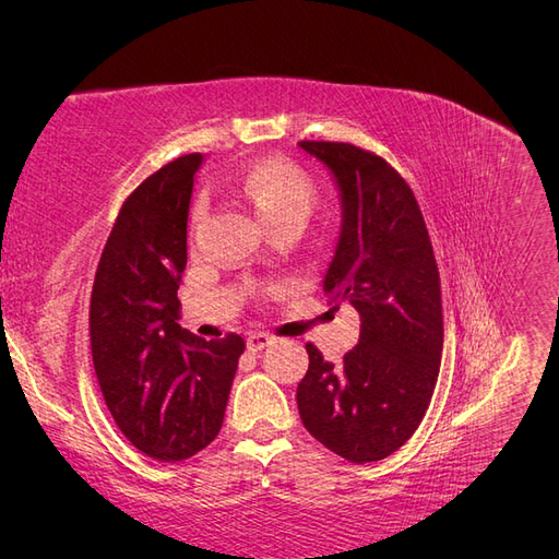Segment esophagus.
<instances>
[{
  "label": "esophagus",
  "instance_id": "obj_1",
  "mask_svg": "<svg viewBox=\"0 0 559 559\" xmlns=\"http://www.w3.org/2000/svg\"><path fill=\"white\" fill-rule=\"evenodd\" d=\"M273 341H275V337L270 335V333L253 331V333H249V335H247V349H251V352H261V349H265L267 345H273Z\"/></svg>",
  "mask_w": 559,
  "mask_h": 559
}]
</instances>
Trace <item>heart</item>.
Masks as SVG:
<instances>
[{
	"mask_svg": "<svg viewBox=\"0 0 559 559\" xmlns=\"http://www.w3.org/2000/svg\"><path fill=\"white\" fill-rule=\"evenodd\" d=\"M240 189L265 224L292 212H310L312 181L286 163H263L242 177Z\"/></svg>",
	"mask_w": 559,
	"mask_h": 559,
	"instance_id": "b5f03b06",
	"label": "heart"
}]
</instances>
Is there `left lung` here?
Returning <instances> with one entry per match:
<instances>
[{
  "mask_svg": "<svg viewBox=\"0 0 559 559\" xmlns=\"http://www.w3.org/2000/svg\"><path fill=\"white\" fill-rule=\"evenodd\" d=\"M329 167L341 233L324 275L331 302H352L359 343L341 364L308 343L296 389L302 425L331 452L364 464L396 452L419 427L443 354L441 277L411 186L380 156L345 142H298Z\"/></svg>",
  "mask_w": 559,
  "mask_h": 559,
  "instance_id": "left-lung-1",
  "label": "left lung"
}]
</instances>
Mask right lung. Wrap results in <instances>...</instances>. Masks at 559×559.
I'll return each instance as SVG.
<instances>
[{"mask_svg": "<svg viewBox=\"0 0 559 559\" xmlns=\"http://www.w3.org/2000/svg\"><path fill=\"white\" fill-rule=\"evenodd\" d=\"M202 154L181 156L123 202L97 263L91 349L107 408L158 462L189 460L222 429L245 352L238 333L202 341L179 326L186 224Z\"/></svg>", "mask_w": 559, "mask_h": 559, "instance_id": "add662e5", "label": "right lung"}]
</instances>
